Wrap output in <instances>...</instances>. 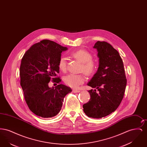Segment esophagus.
<instances>
[{
    "mask_svg": "<svg viewBox=\"0 0 147 147\" xmlns=\"http://www.w3.org/2000/svg\"><path fill=\"white\" fill-rule=\"evenodd\" d=\"M73 92H74V93H78V92H80V90H77V89H73Z\"/></svg>",
    "mask_w": 147,
    "mask_h": 147,
    "instance_id": "esophagus-1",
    "label": "esophagus"
}]
</instances>
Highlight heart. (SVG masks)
<instances>
[{
  "label": "heart",
  "mask_w": 147,
  "mask_h": 147,
  "mask_svg": "<svg viewBox=\"0 0 147 147\" xmlns=\"http://www.w3.org/2000/svg\"><path fill=\"white\" fill-rule=\"evenodd\" d=\"M71 56L80 63H82L81 70L88 76L92 75L96 69V63L92 59L91 53L85 50H78L71 53ZM58 68L62 71L66 70V59L62 57L58 62ZM85 81L84 76L82 74H69L64 78L65 84L71 88H76Z\"/></svg>",
  "instance_id": "1"
}]
</instances>
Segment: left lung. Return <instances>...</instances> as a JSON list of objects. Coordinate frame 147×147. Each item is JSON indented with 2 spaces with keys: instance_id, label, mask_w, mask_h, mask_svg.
I'll list each match as a JSON object with an SVG mask.
<instances>
[{
  "instance_id": "8db88e82",
  "label": "left lung",
  "mask_w": 147,
  "mask_h": 147,
  "mask_svg": "<svg viewBox=\"0 0 147 147\" xmlns=\"http://www.w3.org/2000/svg\"><path fill=\"white\" fill-rule=\"evenodd\" d=\"M98 67L96 73L87 84L90 99L83 106L86 116L100 119L114 112L121 104L125 91L127 79L124 65L119 52L107 42L98 41Z\"/></svg>"
}]
</instances>
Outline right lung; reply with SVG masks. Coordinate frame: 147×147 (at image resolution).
Returning a JSON list of instances; mask_svg holds the SVG:
<instances>
[{"label": "right lung", "mask_w": 147, "mask_h": 147, "mask_svg": "<svg viewBox=\"0 0 147 147\" xmlns=\"http://www.w3.org/2000/svg\"><path fill=\"white\" fill-rule=\"evenodd\" d=\"M68 49L47 40L32 45L21 59L20 85L30 110L42 118L56 116L61 111L64 98L71 91L63 84L49 88L50 80L61 82L56 78L59 73L58 62L61 53Z\"/></svg>", "instance_id": "right-lung-1"}]
</instances>
